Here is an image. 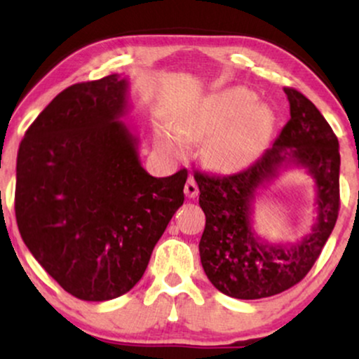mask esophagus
Here are the masks:
<instances>
[{"mask_svg":"<svg viewBox=\"0 0 359 359\" xmlns=\"http://www.w3.org/2000/svg\"><path fill=\"white\" fill-rule=\"evenodd\" d=\"M184 194H186V198H189V199L198 198L199 188H198V183H196L193 176H189L188 181H186V184H184Z\"/></svg>","mask_w":359,"mask_h":359,"instance_id":"esophagus-1","label":"esophagus"}]
</instances>
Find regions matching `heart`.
I'll return each instance as SVG.
<instances>
[{
	"label": "heart",
	"instance_id": "heart-1",
	"mask_svg": "<svg viewBox=\"0 0 359 359\" xmlns=\"http://www.w3.org/2000/svg\"><path fill=\"white\" fill-rule=\"evenodd\" d=\"M273 127V112L255 102L247 88H229L214 93L175 122V130L160 129V147L184 158L188 144L208 140L205 160L222 173L245 170L262 154Z\"/></svg>",
	"mask_w": 359,
	"mask_h": 359
}]
</instances>
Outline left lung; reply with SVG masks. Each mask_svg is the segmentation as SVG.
<instances>
[{
	"label": "left lung",
	"instance_id": "1",
	"mask_svg": "<svg viewBox=\"0 0 359 359\" xmlns=\"http://www.w3.org/2000/svg\"><path fill=\"white\" fill-rule=\"evenodd\" d=\"M291 119L247 170L230 176L196 173L205 227L201 263L215 289L235 299H263L286 291L311 271L335 227L340 209V150L325 117L302 93L284 88ZM289 168H304L316 181L318 217L299 243L271 244L252 227L259 189Z\"/></svg>",
	"mask_w": 359,
	"mask_h": 359
}]
</instances>
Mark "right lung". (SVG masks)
Here are the masks:
<instances>
[{
	"mask_svg": "<svg viewBox=\"0 0 359 359\" xmlns=\"http://www.w3.org/2000/svg\"><path fill=\"white\" fill-rule=\"evenodd\" d=\"M129 80L76 83L29 127L16 165V220L41 266L81 301L129 292L183 205L188 171L155 178L121 121Z\"/></svg>",
	"mask_w": 359,
	"mask_h": 359,
	"instance_id": "obj_1",
	"label": "right lung"
}]
</instances>
